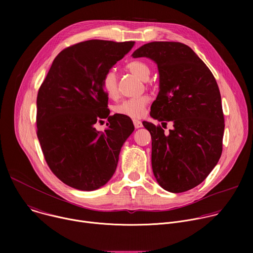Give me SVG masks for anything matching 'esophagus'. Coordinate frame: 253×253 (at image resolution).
Instances as JSON below:
<instances>
[{
	"label": "esophagus",
	"instance_id": "1",
	"mask_svg": "<svg viewBox=\"0 0 253 253\" xmlns=\"http://www.w3.org/2000/svg\"><path fill=\"white\" fill-rule=\"evenodd\" d=\"M133 124H134V126H135V128H136V129H137V128H141V127L143 126L142 122H141V121H139V120H136V119H134V120H133Z\"/></svg>",
	"mask_w": 253,
	"mask_h": 253
}]
</instances>
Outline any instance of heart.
I'll list each match as a JSON object with an SVG mask.
<instances>
[{
	"label": "heart",
	"mask_w": 253,
	"mask_h": 253,
	"mask_svg": "<svg viewBox=\"0 0 253 253\" xmlns=\"http://www.w3.org/2000/svg\"><path fill=\"white\" fill-rule=\"evenodd\" d=\"M126 69L141 80H147L151 73L149 65L142 60L130 61L126 64ZM102 88L108 97L115 98L118 95V76L114 69L108 70L103 75ZM149 101L150 99L146 95L124 99L113 106V111L118 115L126 117L141 118L145 114Z\"/></svg>",
	"instance_id": "obj_1"
}]
</instances>
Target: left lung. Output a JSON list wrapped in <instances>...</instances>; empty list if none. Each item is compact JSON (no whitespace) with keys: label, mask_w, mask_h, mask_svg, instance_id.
I'll list each match as a JSON object with an SVG mask.
<instances>
[{"label":"left lung","mask_w":253,"mask_h":253,"mask_svg":"<svg viewBox=\"0 0 253 253\" xmlns=\"http://www.w3.org/2000/svg\"><path fill=\"white\" fill-rule=\"evenodd\" d=\"M134 58L148 57L159 70L160 85L150 115L167 125L143 122L152 139V169L159 185L173 193L199 185L222 153L224 116L216 80L205 63L187 45L151 42Z\"/></svg>","instance_id":"left-lung-1"}]
</instances>
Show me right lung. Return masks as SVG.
Returning a JSON list of instances; mask_svg holds the SVG:
<instances>
[{"label":"right lung","mask_w":253,"mask_h":253,"mask_svg":"<svg viewBox=\"0 0 253 253\" xmlns=\"http://www.w3.org/2000/svg\"><path fill=\"white\" fill-rule=\"evenodd\" d=\"M133 41L89 40L54 59L37 96V136L44 158L61 181L91 191L113 176L121 147L134 131L130 118L110 116L102 77L134 46ZM106 119L104 132L94 124Z\"/></svg>","instance_id":"obj_1"}]
</instances>
